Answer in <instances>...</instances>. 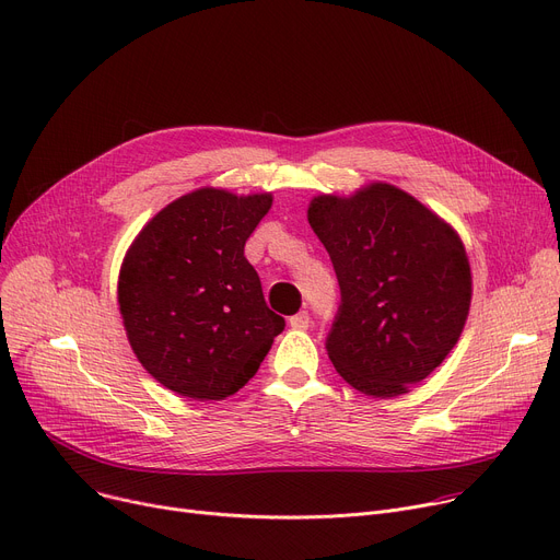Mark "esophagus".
I'll return each instance as SVG.
<instances>
[{"label": "esophagus", "mask_w": 560, "mask_h": 560, "mask_svg": "<svg viewBox=\"0 0 560 560\" xmlns=\"http://www.w3.org/2000/svg\"><path fill=\"white\" fill-rule=\"evenodd\" d=\"M310 323H312V318H310L307 312H298L295 316L289 318V325H291L293 329H307Z\"/></svg>", "instance_id": "esophagus-1"}]
</instances>
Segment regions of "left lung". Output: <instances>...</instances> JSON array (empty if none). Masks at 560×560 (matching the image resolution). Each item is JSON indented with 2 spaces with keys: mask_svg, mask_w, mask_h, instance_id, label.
Returning <instances> with one entry per match:
<instances>
[{
  "mask_svg": "<svg viewBox=\"0 0 560 560\" xmlns=\"http://www.w3.org/2000/svg\"><path fill=\"white\" fill-rule=\"evenodd\" d=\"M307 220L340 287L329 361L372 399L410 393L451 354L468 318L472 278L462 237L385 182L316 195Z\"/></svg>",
  "mask_w": 560,
  "mask_h": 560,
  "instance_id": "1",
  "label": "left lung"
}]
</instances>
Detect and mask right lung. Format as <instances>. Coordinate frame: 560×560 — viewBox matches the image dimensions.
Instances as JSON below:
<instances>
[{"label":"right lung","mask_w":560,"mask_h":560,"mask_svg":"<svg viewBox=\"0 0 560 560\" xmlns=\"http://www.w3.org/2000/svg\"><path fill=\"white\" fill-rule=\"evenodd\" d=\"M271 192L203 186L139 231L118 273V310L139 363L195 401L235 395L265 361L284 318L244 257Z\"/></svg>","instance_id":"obj_1"}]
</instances>
